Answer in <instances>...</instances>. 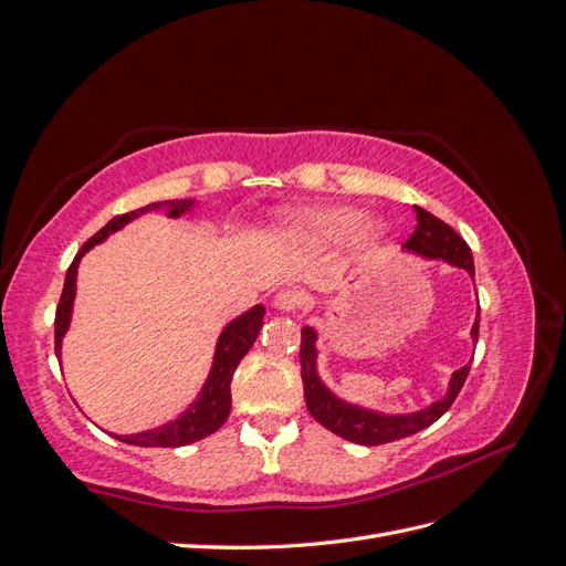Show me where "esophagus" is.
<instances>
[{
	"label": "esophagus",
	"mask_w": 566,
	"mask_h": 566,
	"mask_svg": "<svg viewBox=\"0 0 566 566\" xmlns=\"http://www.w3.org/2000/svg\"><path fill=\"white\" fill-rule=\"evenodd\" d=\"M296 304H298V294L294 292V289H282V292H277L272 298V306L282 313L294 311Z\"/></svg>",
	"instance_id": "obj_1"
}]
</instances>
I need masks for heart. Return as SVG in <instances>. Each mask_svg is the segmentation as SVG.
<instances>
[{
	"mask_svg": "<svg viewBox=\"0 0 566 566\" xmlns=\"http://www.w3.org/2000/svg\"><path fill=\"white\" fill-rule=\"evenodd\" d=\"M361 219H364L361 212L347 207L315 209V212H308L298 219V227L321 241H337V239H345V235H349L352 231H357L361 227ZM384 231H386L384 223L369 221L364 223L361 239L374 243L384 235Z\"/></svg>",
	"mask_w": 566,
	"mask_h": 566,
	"instance_id": "b5f03b06",
	"label": "heart"
}]
</instances>
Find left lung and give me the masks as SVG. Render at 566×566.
<instances>
[{
    "mask_svg": "<svg viewBox=\"0 0 566 566\" xmlns=\"http://www.w3.org/2000/svg\"><path fill=\"white\" fill-rule=\"evenodd\" d=\"M415 214H417V227L410 239H407V243L402 245V251L424 260H443L453 268L465 270L470 274V280L475 277V262H472L470 248L461 235H458L449 223H443L441 219L429 214L422 207H415ZM478 333H480V313L470 331L472 343H478ZM315 345H318V333H315L311 325L301 327V378H304V398L308 405V412L313 415L315 422H321L325 429L337 433V437H343L352 443H361V446L390 443L405 437H412V433L431 427L458 398V392H461L472 364L470 359L465 366H461V369L453 371L446 396L429 402L427 407H422V410L380 412V410H371V407L343 400L323 384V378L318 374V347Z\"/></svg>",
    "mask_w": 566,
    "mask_h": 566,
    "instance_id": "1",
    "label": "left lung"
}]
</instances>
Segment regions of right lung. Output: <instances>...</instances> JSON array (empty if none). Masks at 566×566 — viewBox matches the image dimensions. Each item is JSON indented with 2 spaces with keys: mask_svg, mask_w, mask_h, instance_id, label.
Here are the masks:
<instances>
[{
  "mask_svg": "<svg viewBox=\"0 0 566 566\" xmlns=\"http://www.w3.org/2000/svg\"><path fill=\"white\" fill-rule=\"evenodd\" d=\"M192 207H195V200H166V202L147 205L142 209H135V212L113 217L94 235V239H88L82 245V251L76 253L74 262L67 270V277H64V289L60 296L57 313H55V354H57V359H62V337L67 335L70 323H72L74 296H76V272H78V262H82V258L91 251V248L103 243L111 233L120 231L123 227H127L129 221H135L142 214L161 212L164 209L168 219H180L182 214L192 212ZM262 323H265V306L258 304L253 308H248L245 313H241L239 318H233L227 327H223L219 339H217L212 369H209L205 386L200 388V392H197V398L176 419H168L166 424L147 429V431L111 433V437L120 439L123 443H129V446H144V449H178V446H188V443H195V441L209 437V433H214L229 419L233 371L248 354V349L253 347V343L260 335Z\"/></svg>",
  "mask_w": 566,
  "mask_h": 566,
  "instance_id": "add662e5",
  "label": "right lung"
}]
</instances>
